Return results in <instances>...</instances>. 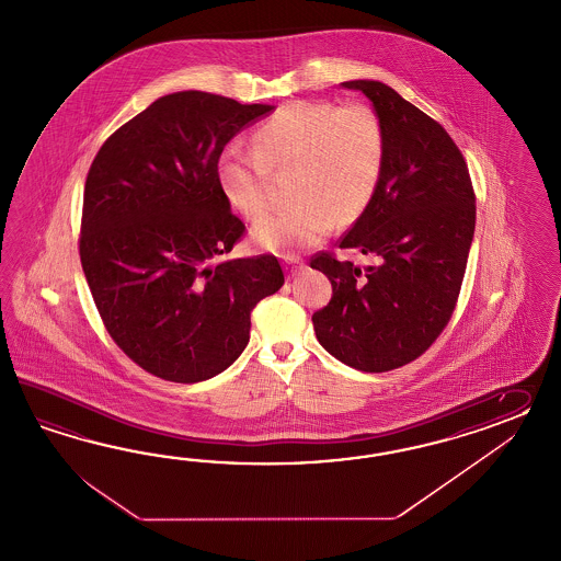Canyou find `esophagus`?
<instances>
[{
	"mask_svg": "<svg viewBox=\"0 0 561 561\" xmlns=\"http://www.w3.org/2000/svg\"><path fill=\"white\" fill-rule=\"evenodd\" d=\"M286 265H288V275L289 277H294L296 273L300 272L302 270V259L300 257H294V255H288L286 257Z\"/></svg>",
	"mask_w": 561,
	"mask_h": 561,
	"instance_id": "34e87169",
	"label": "esophagus"
}]
</instances>
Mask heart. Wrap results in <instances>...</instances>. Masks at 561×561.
<instances>
[{"mask_svg": "<svg viewBox=\"0 0 561 561\" xmlns=\"http://www.w3.org/2000/svg\"><path fill=\"white\" fill-rule=\"evenodd\" d=\"M386 163V128L367 104L294 102L277 110L253 138V149L228 147L218 161V182L239 213L255 218L270 208L272 171L298 167V204L267 214L253 227V241L270 251L317 244L336 220L364 213L378 192Z\"/></svg>", "mask_w": 561, "mask_h": 561, "instance_id": "obj_1", "label": "heart"}]
</instances>
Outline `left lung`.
Here are the masks:
<instances>
[{
    "label": "left lung",
    "instance_id": "obj_1",
    "mask_svg": "<svg viewBox=\"0 0 561 561\" xmlns=\"http://www.w3.org/2000/svg\"><path fill=\"white\" fill-rule=\"evenodd\" d=\"M343 88L364 91L386 128L378 192L339 241L376 263L357 267L331 251L310 259L333 286L312 324L339 362L381 374L421 357L451 320L476 228V194L468 163L439 122L386 83L357 79Z\"/></svg>",
    "mask_w": 561,
    "mask_h": 561
}]
</instances>
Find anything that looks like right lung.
Here are the masks:
<instances>
[{
    "mask_svg": "<svg viewBox=\"0 0 561 561\" xmlns=\"http://www.w3.org/2000/svg\"><path fill=\"white\" fill-rule=\"evenodd\" d=\"M272 110L178 91L122 124L91 163L81 267L114 343L157 378L225 371L249 343L253 308L284 286L273 255L218 261L244 234L218 182L220 154Z\"/></svg>",
    "mask_w": 561,
    "mask_h": 561,
    "instance_id": "add662e5",
    "label": "right lung"
}]
</instances>
